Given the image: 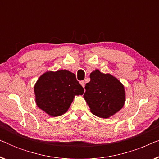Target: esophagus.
I'll return each instance as SVG.
<instances>
[{
    "label": "esophagus",
    "instance_id": "esophagus-1",
    "mask_svg": "<svg viewBox=\"0 0 159 159\" xmlns=\"http://www.w3.org/2000/svg\"><path fill=\"white\" fill-rule=\"evenodd\" d=\"M80 84H81V85H82V87H83V88H84V85H85V83H84V81H80Z\"/></svg>",
    "mask_w": 159,
    "mask_h": 159
}]
</instances>
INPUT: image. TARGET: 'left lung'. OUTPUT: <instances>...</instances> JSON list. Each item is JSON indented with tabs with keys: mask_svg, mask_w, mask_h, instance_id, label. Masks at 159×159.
<instances>
[{
	"mask_svg": "<svg viewBox=\"0 0 159 159\" xmlns=\"http://www.w3.org/2000/svg\"><path fill=\"white\" fill-rule=\"evenodd\" d=\"M90 81L85 85L84 98L90 111L101 118H108L118 112L125 102L123 84L110 74L96 69L90 75Z\"/></svg>",
	"mask_w": 159,
	"mask_h": 159,
	"instance_id": "left-lung-1",
	"label": "left lung"
}]
</instances>
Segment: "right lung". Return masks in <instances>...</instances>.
Masks as SVG:
<instances>
[{"instance_id":"1","label":"right lung","mask_w":159,"mask_h":159,"mask_svg":"<svg viewBox=\"0 0 159 159\" xmlns=\"http://www.w3.org/2000/svg\"><path fill=\"white\" fill-rule=\"evenodd\" d=\"M37 105L51 116L67 111L75 95H82L84 88L74 73L67 70L47 71L37 81L34 88Z\"/></svg>"}]
</instances>
